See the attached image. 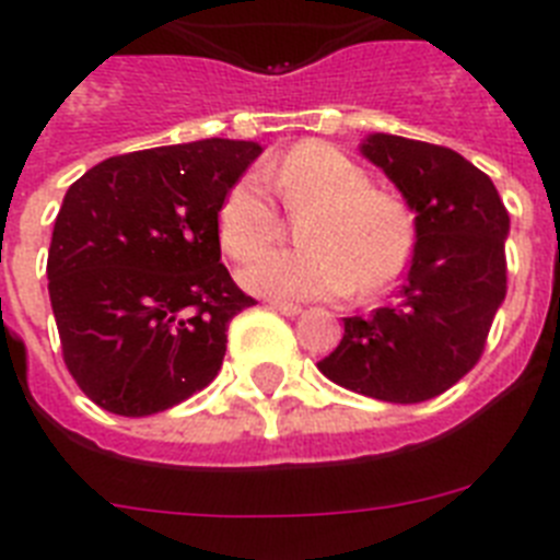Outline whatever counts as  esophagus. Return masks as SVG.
<instances>
[{
  "instance_id": "esophagus-1",
  "label": "esophagus",
  "mask_w": 560,
  "mask_h": 560,
  "mask_svg": "<svg viewBox=\"0 0 560 560\" xmlns=\"http://www.w3.org/2000/svg\"><path fill=\"white\" fill-rule=\"evenodd\" d=\"M269 305L277 311V314H283V316H300V314H303V305L289 303V300H269Z\"/></svg>"
}]
</instances>
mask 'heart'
I'll return each mask as SVG.
<instances>
[{"label": "heart", "mask_w": 560, "mask_h": 560, "mask_svg": "<svg viewBox=\"0 0 560 560\" xmlns=\"http://www.w3.org/2000/svg\"><path fill=\"white\" fill-rule=\"evenodd\" d=\"M301 222L303 250L257 256L241 283L275 300H330L375 294L393 285L415 255L418 221L407 201L373 187L370 173L325 142H303L257 176H241L219 205V237L226 255L246 260L282 234V220L262 185Z\"/></svg>", "instance_id": "1"}]
</instances>
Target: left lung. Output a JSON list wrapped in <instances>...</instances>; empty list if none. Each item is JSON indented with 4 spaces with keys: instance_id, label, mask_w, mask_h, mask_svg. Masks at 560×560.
<instances>
[{
    "instance_id": "left-lung-1",
    "label": "left lung",
    "mask_w": 560,
    "mask_h": 560,
    "mask_svg": "<svg viewBox=\"0 0 560 560\" xmlns=\"http://www.w3.org/2000/svg\"><path fill=\"white\" fill-rule=\"evenodd\" d=\"M361 153L404 192L418 244L393 303L348 316L339 348L316 368L368 398L420 404L454 387L482 355L508 291L511 215L493 182L452 148L370 133Z\"/></svg>"
}]
</instances>
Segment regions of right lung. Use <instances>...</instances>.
<instances>
[{
    "instance_id": "add662e5",
    "label": "right lung",
    "mask_w": 560,
    "mask_h": 560,
    "mask_svg": "<svg viewBox=\"0 0 560 560\" xmlns=\"http://www.w3.org/2000/svg\"><path fill=\"white\" fill-rule=\"evenodd\" d=\"M264 148L199 140L103 160L63 196L47 255L63 364L122 418L210 384L226 328L255 305L221 264L219 205Z\"/></svg>"
}]
</instances>
